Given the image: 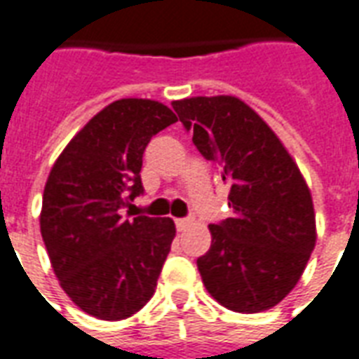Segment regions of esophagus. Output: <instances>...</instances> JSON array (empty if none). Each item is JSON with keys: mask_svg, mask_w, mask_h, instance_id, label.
Listing matches in <instances>:
<instances>
[{"mask_svg": "<svg viewBox=\"0 0 359 359\" xmlns=\"http://www.w3.org/2000/svg\"><path fill=\"white\" fill-rule=\"evenodd\" d=\"M190 224H191L190 218H177V220H175V226H177V229H179V231H184V229L188 228Z\"/></svg>", "mask_w": 359, "mask_h": 359, "instance_id": "34e87169", "label": "esophagus"}]
</instances>
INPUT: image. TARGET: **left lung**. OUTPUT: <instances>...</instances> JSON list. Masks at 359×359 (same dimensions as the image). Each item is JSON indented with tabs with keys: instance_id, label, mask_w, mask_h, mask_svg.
<instances>
[{
	"instance_id": "1",
	"label": "left lung",
	"mask_w": 359,
	"mask_h": 359,
	"mask_svg": "<svg viewBox=\"0 0 359 359\" xmlns=\"http://www.w3.org/2000/svg\"><path fill=\"white\" fill-rule=\"evenodd\" d=\"M191 141L222 168L233 216L210 224L198 259L207 292L235 313L275 307L299 283L316 245L313 196L277 133L235 95L171 103Z\"/></svg>"
}]
</instances>
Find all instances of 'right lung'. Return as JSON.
<instances>
[{"instance_id":"obj_1","label":"right lung","mask_w":359,"mask_h":359,"mask_svg":"<svg viewBox=\"0 0 359 359\" xmlns=\"http://www.w3.org/2000/svg\"><path fill=\"white\" fill-rule=\"evenodd\" d=\"M177 122L154 100L124 97L88 120L46 179L41 235L60 286L100 320H124L154 295L175 239L171 218H124L143 191V154L152 135Z\"/></svg>"}]
</instances>
